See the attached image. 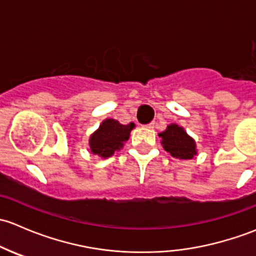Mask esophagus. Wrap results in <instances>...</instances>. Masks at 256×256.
<instances>
[{"instance_id":"esophagus-1","label":"esophagus","mask_w":256,"mask_h":256,"mask_svg":"<svg viewBox=\"0 0 256 256\" xmlns=\"http://www.w3.org/2000/svg\"><path fill=\"white\" fill-rule=\"evenodd\" d=\"M146 128H149V129H152V128H154V127H155V123H154V122L149 123V124H146Z\"/></svg>"}]
</instances>
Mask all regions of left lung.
Wrapping results in <instances>:
<instances>
[{"label":"left lung","instance_id":"obj_1","mask_svg":"<svg viewBox=\"0 0 256 256\" xmlns=\"http://www.w3.org/2000/svg\"><path fill=\"white\" fill-rule=\"evenodd\" d=\"M162 136V146L171 155L180 160H191L197 155L196 142L186 133L181 126L176 123L168 124L164 132L159 134Z\"/></svg>","mask_w":256,"mask_h":256}]
</instances>
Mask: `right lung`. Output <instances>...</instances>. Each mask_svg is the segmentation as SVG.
<instances>
[{"instance_id":"add662e5","label":"right lung","mask_w":256,"mask_h":256,"mask_svg":"<svg viewBox=\"0 0 256 256\" xmlns=\"http://www.w3.org/2000/svg\"><path fill=\"white\" fill-rule=\"evenodd\" d=\"M134 127V123L120 124L118 120L107 118L90 136V150L92 154L102 159L112 156L116 152H120L124 146V143L129 139L132 129Z\"/></svg>"}]
</instances>
